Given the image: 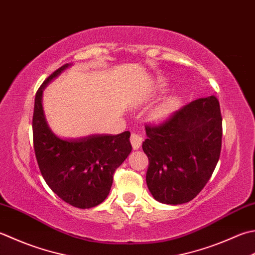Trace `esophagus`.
I'll use <instances>...</instances> for the list:
<instances>
[{
    "label": "esophagus",
    "instance_id": "esophagus-1",
    "mask_svg": "<svg viewBox=\"0 0 255 255\" xmlns=\"http://www.w3.org/2000/svg\"><path fill=\"white\" fill-rule=\"evenodd\" d=\"M130 142H131V146L133 148V150H137V149H139L141 146L142 138L139 136L138 133L132 132L131 136H130Z\"/></svg>",
    "mask_w": 255,
    "mask_h": 255
}]
</instances>
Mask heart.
Returning <instances> with one entry per match:
<instances>
[{
	"instance_id": "1",
	"label": "heart",
	"mask_w": 255,
	"mask_h": 255,
	"mask_svg": "<svg viewBox=\"0 0 255 255\" xmlns=\"http://www.w3.org/2000/svg\"><path fill=\"white\" fill-rule=\"evenodd\" d=\"M179 105V99L176 96H170L157 105L152 111L150 116L154 122H163L176 111Z\"/></svg>"
}]
</instances>
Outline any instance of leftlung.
Returning <instances> with one entry per match:
<instances>
[{
  "mask_svg": "<svg viewBox=\"0 0 255 255\" xmlns=\"http://www.w3.org/2000/svg\"><path fill=\"white\" fill-rule=\"evenodd\" d=\"M142 149L149 159L146 181L157 201L182 204L198 196L219 161L222 140L220 105L199 98L159 126L146 127Z\"/></svg>",
  "mask_w": 255,
  "mask_h": 255,
  "instance_id": "1",
  "label": "left lung"
}]
</instances>
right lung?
Returning a JSON list of instances; mask_svg holds the SVG:
<instances>
[{
	"mask_svg": "<svg viewBox=\"0 0 255 255\" xmlns=\"http://www.w3.org/2000/svg\"><path fill=\"white\" fill-rule=\"evenodd\" d=\"M72 65H63L38 88L34 104L33 142L47 186L71 206L89 209L101 204L109 194L115 170L131 152L130 132L62 138L52 131L43 111V92Z\"/></svg>",
	"mask_w": 255,
	"mask_h": 255,
	"instance_id": "1",
	"label": "right lung"
}]
</instances>
